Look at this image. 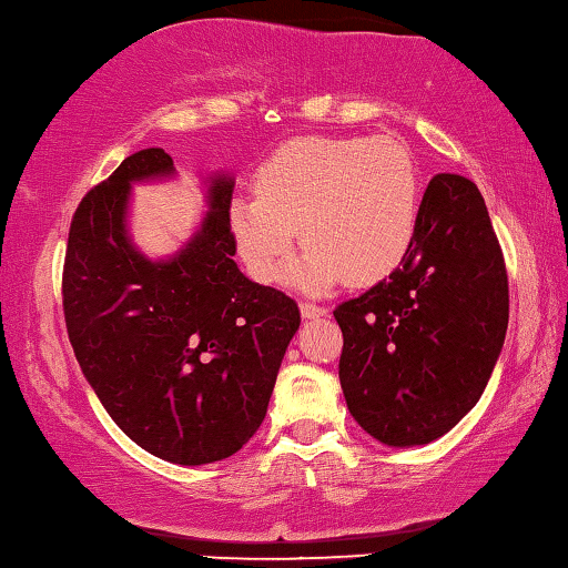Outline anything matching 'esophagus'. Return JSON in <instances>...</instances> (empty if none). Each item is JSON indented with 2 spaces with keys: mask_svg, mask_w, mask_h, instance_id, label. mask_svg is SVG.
Instances as JSON below:
<instances>
[{
  "mask_svg": "<svg viewBox=\"0 0 568 568\" xmlns=\"http://www.w3.org/2000/svg\"><path fill=\"white\" fill-rule=\"evenodd\" d=\"M301 313H303V318H321V316H326L328 313V308H323V305H316V303H301Z\"/></svg>",
  "mask_w": 568,
  "mask_h": 568,
  "instance_id": "34e87169",
  "label": "esophagus"
}]
</instances>
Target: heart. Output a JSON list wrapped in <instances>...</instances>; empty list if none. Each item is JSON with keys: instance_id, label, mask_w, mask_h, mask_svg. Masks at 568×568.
<instances>
[{"instance_id": "obj_1", "label": "heart", "mask_w": 568, "mask_h": 568, "mask_svg": "<svg viewBox=\"0 0 568 568\" xmlns=\"http://www.w3.org/2000/svg\"><path fill=\"white\" fill-rule=\"evenodd\" d=\"M255 194L235 196L227 222L257 283L283 275L298 230L308 250L291 283L303 293H328L346 277L356 285L382 281L417 240L422 176L397 139H293L257 166Z\"/></svg>"}]
</instances>
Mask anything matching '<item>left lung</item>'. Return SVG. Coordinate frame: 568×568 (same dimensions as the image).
I'll use <instances>...</instances> for the list:
<instances>
[{"instance_id":"left-lung-1","label":"left lung","mask_w":568,"mask_h":568,"mask_svg":"<svg viewBox=\"0 0 568 568\" xmlns=\"http://www.w3.org/2000/svg\"><path fill=\"white\" fill-rule=\"evenodd\" d=\"M346 407L389 447L429 445L488 386L508 331V275L470 179L437 174L407 260L336 311Z\"/></svg>"}]
</instances>
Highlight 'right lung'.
<instances>
[{
    "instance_id": "obj_1",
    "label": "right lung",
    "mask_w": 568,
    "mask_h": 568,
    "mask_svg": "<svg viewBox=\"0 0 568 568\" xmlns=\"http://www.w3.org/2000/svg\"><path fill=\"white\" fill-rule=\"evenodd\" d=\"M176 179L164 149L121 161L70 224L62 308L95 397L133 443L176 465L235 455L263 425L298 303L235 263V179L204 176L206 214L166 257L133 242V184Z\"/></svg>"
}]
</instances>
